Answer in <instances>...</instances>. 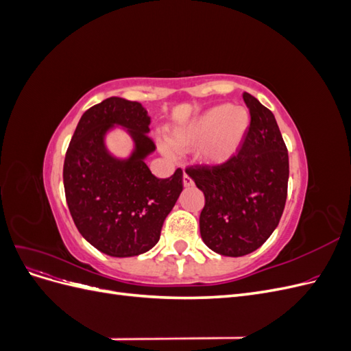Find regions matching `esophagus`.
<instances>
[{
    "label": "esophagus",
    "instance_id": "34e87169",
    "mask_svg": "<svg viewBox=\"0 0 351 351\" xmlns=\"http://www.w3.org/2000/svg\"><path fill=\"white\" fill-rule=\"evenodd\" d=\"M183 184H184V187H190V186H193V180L190 178V176L189 174H183Z\"/></svg>",
    "mask_w": 351,
    "mask_h": 351
}]
</instances>
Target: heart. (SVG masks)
<instances>
[{
	"label": "heart",
	"mask_w": 351,
	"mask_h": 351,
	"mask_svg": "<svg viewBox=\"0 0 351 351\" xmlns=\"http://www.w3.org/2000/svg\"><path fill=\"white\" fill-rule=\"evenodd\" d=\"M249 112L243 107H232L222 104L212 107L199 115L195 121L173 132V142L159 139L161 149L174 156L175 147L189 151L204 143L200 147V158L209 165H221L234 156L243 145L249 129Z\"/></svg>",
	"instance_id": "b5f03b06"
}]
</instances>
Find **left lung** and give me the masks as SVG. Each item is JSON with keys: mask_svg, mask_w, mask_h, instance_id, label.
Returning a JSON list of instances; mask_svg holds the SVG:
<instances>
[{"mask_svg": "<svg viewBox=\"0 0 351 351\" xmlns=\"http://www.w3.org/2000/svg\"><path fill=\"white\" fill-rule=\"evenodd\" d=\"M250 127L237 155L217 167L186 169L205 195L200 236L222 256L259 249L277 228L287 199L289 152L274 114L244 92Z\"/></svg>", "mask_w": 351, "mask_h": 351, "instance_id": "left-lung-1", "label": "left lung"}]
</instances>
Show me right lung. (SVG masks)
<instances>
[{"instance_id": "obj_1", "label": "right lung", "mask_w": 351, "mask_h": 351, "mask_svg": "<svg viewBox=\"0 0 351 351\" xmlns=\"http://www.w3.org/2000/svg\"><path fill=\"white\" fill-rule=\"evenodd\" d=\"M149 124L142 104L111 97L82 115L69 145L62 180L71 218L80 234L108 256L151 250L183 190L180 168L169 178L147 168L145 159L155 151ZM115 125L132 137L130 157L117 158L104 145Z\"/></svg>"}]
</instances>
